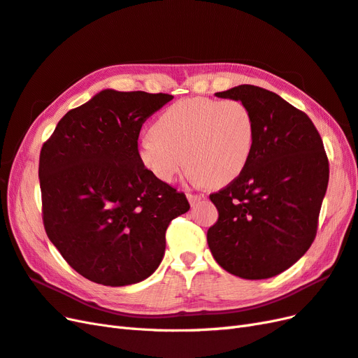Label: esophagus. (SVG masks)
Instances as JSON below:
<instances>
[{"label": "esophagus", "instance_id": "obj_1", "mask_svg": "<svg viewBox=\"0 0 358 358\" xmlns=\"http://www.w3.org/2000/svg\"><path fill=\"white\" fill-rule=\"evenodd\" d=\"M187 199L192 206H195V203L203 199V195H201V193H187Z\"/></svg>", "mask_w": 358, "mask_h": 358}]
</instances>
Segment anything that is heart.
I'll return each instance as SVG.
<instances>
[{
	"instance_id": "obj_1",
	"label": "heart",
	"mask_w": 358,
	"mask_h": 358,
	"mask_svg": "<svg viewBox=\"0 0 358 358\" xmlns=\"http://www.w3.org/2000/svg\"><path fill=\"white\" fill-rule=\"evenodd\" d=\"M151 131L138 142V159L165 182L177 178L186 159L195 181L228 185L248 166L255 145V120L240 100H178L156 118Z\"/></svg>"
}]
</instances>
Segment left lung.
Segmentation results:
<instances>
[{
  "label": "left lung",
  "mask_w": 358,
  "mask_h": 358,
  "mask_svg": "<svg viewBox=\"0 0 358 358\" xmlns=\"http://www.w3.org/2000/svg\"><path fill=\"white\" fill-rule=\"evenodd\" d=\"M216 96L250 109L255 145L240 176L210 195L219 219L207 232L208 248L228 273L268 279L289 268L313 243L329 159L312 120L273 91L238 85Z\"/></svg>",
  "instance_id": "left-lung-1"
}]
</instances>
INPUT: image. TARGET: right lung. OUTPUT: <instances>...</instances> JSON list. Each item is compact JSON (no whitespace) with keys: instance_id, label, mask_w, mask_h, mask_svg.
Segmentation results:
<instances>
[{"instance_id":"add662e5","label":"right lung","mask_w":358,"mask_h":358,"mask_svg":"<svg viewBox=\"0 0 358 358\" xmlns=\"http://www.w3.org/2000/svg\"><path fill=\"white\" fill-rule=\"evenodd\" d=\"M172 99L100 91L69 110L40 151L45 231L91 282L126 287L147 279L165 253L171 220L190 208L185 193L138 159L142 124Z\"/></svg>"}]
</instances>
